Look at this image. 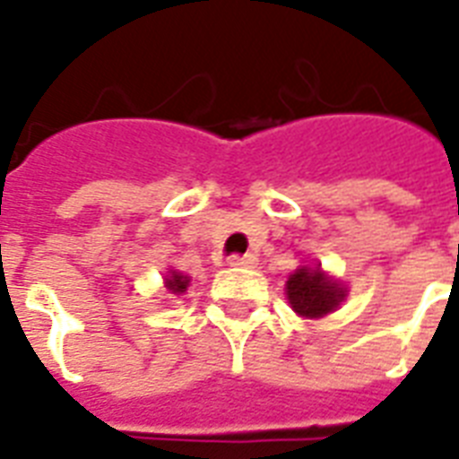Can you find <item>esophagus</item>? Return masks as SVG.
Returning <instances> with one entry per match:
<instances>
[{
  "instance_id": "1",
  "label": "esophagus",
  "mask_w": 459,
  "mask_h": 459,
  "mask_svg": "<svg viewBox=\"0 0 459 459\" xmlns=\"http://www.w3.org/2000/svg\"><path fill=\"white\" fill-rule=\"evenodd\" d=\"M230 264L252 269V266L257 264V257H255V255H240V257H238V255H233V257H230Z\"/></svg>"
}]
</instances>
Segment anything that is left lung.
<instances>
[{"label":"left lung","mask_w":459,"mask_h":459,"mask_svg":"<svg viewBox=\"0 0 459 459\" xmlns=\"http://www.w3.org/2000/svg\"><path fill=\"white\" fill-rule=\"evenodd\" d=\"M348 288L341 281L321 272V264L300 266L286 281V298L295 312L305 319H319L335 312L345 300Z\"/></svg>","instance_id":"1"}]
</instances>
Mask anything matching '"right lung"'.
Here are the masks:
<instances>
[{"mask_svg":"<svg viewBox=\"0 0 459 459\" xmlns=\"http://www.w3.org/2000/svg\"><path fill=\"white\" fill-rule=\"evenodd\" d=\"M164 286L169 293L183 295L187 290V286H190V276H183L180 272H173V269H169V273H166V279H164Z\"/></svg>","mask_w":459,"mask_h":459,"instance_id":"obj_1","label":"right lung"}]
</instances>
